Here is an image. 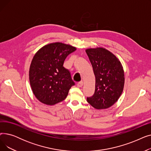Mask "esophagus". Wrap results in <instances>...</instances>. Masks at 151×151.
<instances>
[{
  "label": "esophagus",
  "instance_id": "obj_1",
  "mask_svg": "<svg viewBox=\"0 0 151 151\" xmlns=\"http://www.w3.org/2000/svg\"><path fill=\"white\" fill-rule=\"evenodd\" d=\"M83 85V81H80V82H78L77 83V86L78 87V88H81V87H82Z\"/></svg>",
  "mask_w": 151,
  "mask_h": 151
}]
</instances>
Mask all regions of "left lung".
Listing matches in <instances>:
<instances>
[{
	"instance_id": "8db88e82",
	"label": "left lung",
	"mask_w": 151,
	"mask_h": 151,
	"mask_svg": "<svg viewBox=\"0 0 151 151\" xmlns=\"http://www.w3.org/2000/svg\"><path fill=\"white\" fill-rule=\"evenodd\" d=\"M96 76V89L87 101L93 108L106 109L117 101L124 89V72L121 62L104 47L86 50Z\"/></svg>"
}]
</instances>
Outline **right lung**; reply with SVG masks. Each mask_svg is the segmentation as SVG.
<instances>
[{
	"label": "right lung",
	"instance_id": "add662e5",
	"mask_svg": "<svg viewBox=\"0 0 151 151\" xmlns=\"http://www.w3.org/2000/svg\"><path fill=\"white\" fill-rule=\"evenodd\" d=\"M76 50L70 45L56 42L44 46L36 52L30 66L29 81L40 101L53 105L65 99L75 82L63 65Z\"/></svg>",
	"mask_w": 151,
	"mask_h": 151
}]
</instances>
